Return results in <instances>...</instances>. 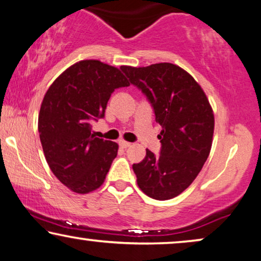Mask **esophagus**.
<instances>
[{
  "mask_svg": "<svg viewBox=\"0 0 261 261\" xmlns=\"http://www.w3.org/2000/svg\"><path fill=\"white\" fill-rule=\"evenodd\" d=\"M119 145H120L121 148H127V147H129L132 144H130V142H127V141H124V140H120L119 141Z\"/></svg>",
  "mask_w": 261,
  "mask_h": 261,
  "instance_id": "34e87169",
  "label": "esophagus"
}]
</instances>
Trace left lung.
Masks as SVG:
<instances>
[{
    "instance_id": "1",
    "label": "left lung",
    "mask_w": 261,
    "mask_h": 261,
    "mask_svg": "<svg viewBox=\"0 0 261 261\" xmlns=\"http://www.w3.org/2000/svg\"><path fill=\"white\" fill-rule=\"evenodd\" d=\"M121 70L146 96L162 126L159 154L146 149L142 162L133 164L139 188L158 201L176 197L195 180L208 159L214 134L212 107L197 82L173 64Z\"/></svg>"
}]
</instances>
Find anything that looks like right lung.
I'll return each instance as SVG.
<instances>
[{"instance_id": "obj_1", "label": "right lung", "mask_w": 261, "mask_h": 261, "mask_svg": "<svg viewBox=\"0 0 261 261\" xmlns=\"http://www.w3.org/2000/svg\"><path fill=\"white\" fill-rule=\"evenodd\" d=\"M128 85L116 67L82 60L46 92L38 121L42 149L53 174L73 192L88 194L105 181L119 145L95 138L91 122L105 117L115 89Z\"/></svg>"}]
</instances>
